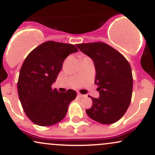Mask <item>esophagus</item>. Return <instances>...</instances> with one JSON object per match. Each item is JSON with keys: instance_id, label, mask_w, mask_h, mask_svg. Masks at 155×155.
Here are the masks:
<instances>
[{"instance_id": "esophagus-1", "label": "esophagus", "mask_w": 155, "mask_h": 155, "mask_svg": "<svg viewBox=\"0 0 155 155\" xmlns=\"http://www.w3.org/2000/svg\"><path fill=\"white\" fill-rule=\"evenodd\" d=\"M77 96L80 98H81V97H84L85 95H82V94H81L80 92H77Z\"/></svg>"}]
</instances>
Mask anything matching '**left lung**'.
Wrapping results in <instances>:
<instances>
[{"instance_id":"left-lung-1","label":"left lung","mask_w":155,"mask_h":155,"mask_svg":"<svg viewBox=\"0 0 155 155\" xmlns=\"http://www.w3.org/2000/svg\"><path fill=\"white\" fill-rule=\"evenodd\" d=\"M90 57L95 67V84L98 98L91 97L92 106L86 110L92 120L104 124L122 118L128 108L133 92L130 65L121 53L103 42L76 44Z\"/></svg>"}]
</instances>
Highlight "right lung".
Here are the masks:
<instances>
[{"mask_svg": "<svg viewBox=\"0 0 155 155\" xmlns=\"http://www.w3.org/2000/svg\"><path fill=\"white\" fill-rule=\"evenodd\" d=\"M78 49L73 44L44 42L27 56L19 71L17 90L25 113L33 123L49 126L61 121L76 91L52 90L65 58Z\"/></svg>", "mask_w": 155, "mask_h": 155, "instance_id": "1", "label": "right lung"}]
</instances>
